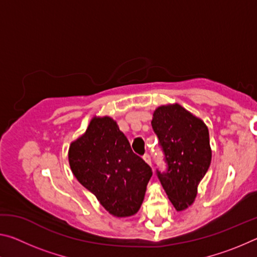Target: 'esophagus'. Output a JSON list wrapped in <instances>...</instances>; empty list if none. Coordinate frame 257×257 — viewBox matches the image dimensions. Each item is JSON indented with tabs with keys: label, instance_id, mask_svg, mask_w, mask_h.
I'll return each mask as SVG.
<instances>
[{
	"label": "esophagus",
	"instance_id": "esophagus-1",
	"mask_svg": "<svg viewBox=\"0 0 257 257\" xmlns=\"http://www.w3.org/2000/svg\"><path fill=\"white\" fill-rule=\"evenodd\" d=\"M143 159H144V161L147 164L151 165V156H150V154H145L144 156H143Z\"/></svg>",
	"mask_w": 257,
	"mask_h": 257
}]
</instances>
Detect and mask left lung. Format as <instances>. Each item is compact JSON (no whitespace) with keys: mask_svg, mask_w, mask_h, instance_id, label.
<instances>
[{"mask_svg":"<svg viewBox=\"0 0 257 257\" xmlns=\"http://www.w3.org/2000/svg\"><path fill=\"white\" fill-rule=\"evenodd\" d=\"M152 127L168 165L167 171L156 170V175L172 205L184 211L195 201L199 182L210 168L208 129L177 103L156 108Z\"/></svg>","mask_w":257,"mask_h":257,"instance_id":"left-lung-1","label":"left lung"}]
</instances>
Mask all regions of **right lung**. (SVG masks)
I'll use <instances>...</instances> for the list:
<instances>
[{"mask_svg": "<svg viewBox=\"0 0 257 257\" xmlns=\"http://www.w3.org/2000/svg\"><path fill=\"white\" fill-rule=\"evenodd\" d=\"M69 164L77 180L118 217L138 212L153 173L110 116L90 120L86 133L71 143Z\"/></svg>", "mask_w": 257, "mask_h": 257, "instance_id": "obj_1", "label": "right lung"}]
</instances>
